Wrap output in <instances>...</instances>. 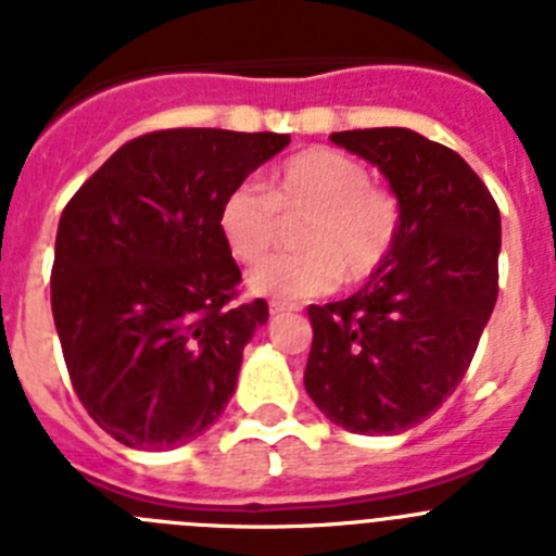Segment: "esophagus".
<instances>
[{
    "mask_svg": "<svg viewBox=\"0 0 556 556\" xmlns=\"http://www.w3.org/2000/svg\"><path fill=\"white\" fill-rule=\"evenodd\" d=\"M298 303H281V301H273L269 303V314H275V317H278V314H289V312H298Z\"/></svg>",
    "mask_w": 556,
    "mask_h": 556,
    "instance_id": "esophagus-1",
    "label": "esophagus"
}]
</instances>
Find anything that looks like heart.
Returning a JSON list of instances; mask_svg holds the SVG:
<instances>
[{
    "label": "heart",
    "mask_w": 556,
    "mask_h": 556,
    "mask_svg": "<svg viewBox=\"0 0 556 556\" xmlns=\"http://www.w3.org/2000/svg\"><path fill=\"white\" fill-rule=\"evenodd\" d=\"M298 253L275 255L248 278L250 292L303 301L339 283H365L390 262L404 228L395 191L370 184V169L333 147H308L275 166L258 186H233L217 228L239 264H258L278 244L281 219H298Z\"/></svg>",
    "instance_id": "obj_1"
}]
</instances>
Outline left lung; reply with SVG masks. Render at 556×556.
Segmentation results:
<instances>
[{"instance_id": "8db88e82", "label": "left lung", "mask_w": 556, "mask_h": 556, "mask_svg": "<svg viewBox=\"0 0 556 556\" xmlns=\"http://www.w3.org/2000/svg\"><path fill=\"white\" fill-rule=\"evenodd\" d=\"M384 172L404 205L390 262L345 301L308 306L303 384L331 424L397 434L468 372L498 298L501 214L462 155L406 127L331 136Z\"/></svg>"}]
</instances>
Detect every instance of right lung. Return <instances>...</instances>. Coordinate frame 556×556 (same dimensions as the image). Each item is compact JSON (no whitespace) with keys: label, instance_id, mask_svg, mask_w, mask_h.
<instances>
[{"label":"right lung","instance_id":"add662e5","mask_svg":"<svg viewBox=\"0 0 556 556\" xmlns=\"http://www.w3.org/2000/svg\"><path fill=\"white\" fill-rule=\"evenodd\" d=\"M287 144L281 132L217 127L144 132L63 208L52 317L80 404L122 445L175 448L228 406L269 308L233 303L242 273L219 203Z\"/></svg>","mask_w":556,"mask_h":556}]
</instances>
